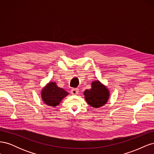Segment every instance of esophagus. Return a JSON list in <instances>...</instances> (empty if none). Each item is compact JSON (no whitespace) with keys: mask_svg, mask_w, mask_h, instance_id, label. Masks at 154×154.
<instances>
[{"mask_svg":"<svg viewBox=\"0 0 154 154\" xmlns=\"http://www.w3.org/2000/svg\"><path fill=\"white\" fill-rule=\"evenodd\" d=\"M71 94H73V95H76L78 94L79 92V90L78 89V88H73L71 89Z\"/></svg>","mask_w":154,"mask_h":154,"instance_id":"obj_1","label":"esophagus"}]
</instances>
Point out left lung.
I'll use <instances>...</instances> for the list:
<instances>
[{
    "label": "left lung",
    "instance_id": "obj_1",
    "mask_svg": "<svg viewBox=\"0 0 154 154\" xmlns=\"http://www.w3.org/2000/svg\"><path fill=\"white\" fill-rule=\"evenodd\" d=\"M83 94L87 103L92 107L97 109L107 103L109 99L110 91L99 80H95L91 83V88L85 90Z\"/></svg>",
    "mask_w": 154,
    "mask_h": 154
}]
</instances>
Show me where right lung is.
Masks as SVG:
<instances>
[{
	"instance_id": "add662e5",
	"label": "right lung",
	"mask_w": 154,
	"mask_h": 154,
	"mask_svg": "<svg viewBox=\"0 0 154 154\" xmlns=\"http://www.w3.org/2000/svg\"><path fill=\"white\" fill-rule=\"evenodd\" d=\"M67 95L69 92L57 86L56 82H50L42 88L41 97L44 103L48 106L58 105Z\"/></svg>"
}]
</instances>
